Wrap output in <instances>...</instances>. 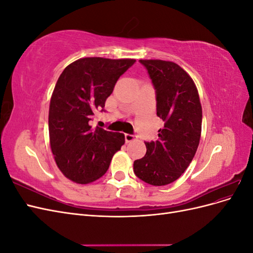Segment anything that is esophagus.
<instances>
[{
    "label": "esophagus",
    "instance_id": "1",
    "mask_svg": "<svg viewBox=\"0 0 253 253\" xmlns=\"http://www.w3.org/2000/svg\"><path fill=\"white\" fill-rule=\"evenodd\" d=\"M125 138H126V142H131L133 140L136 139V135H133V134H125Z\"/></svg>",
    "mask_w": 253,
    "mask_h": 253
}]
</instances>
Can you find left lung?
<instances>
[{"label":"left lung","instance_id":"1","mask_svg":"<svg viewBox=\"0 0 253 253\" xmlns=\"http://www.w3.org/2000/svg\"><path fill=\"white\" fill-rule=\"evenodd\" d=\"M156 93L157 116L165 126L158 140L144 142L147 153L134 162V173L152 186L178 179L192 162L202 133L203 111L189 74L171 61L139 60Z\"/></svg>","mask_w":253,"mask_h":253}]
</instances>
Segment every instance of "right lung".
<instances>
[{"label": "right lung", "instance_id": "1", "mask_svg": "<svg viewBox=\"0 0 253 253\" xmlns=\"http://www.w3.org/2000/svg\"><path fill=\"white\" fill-rule=\"evenodd\" d=\"M134 59L82 58L67 65L52 91L48 114L49 142L55 162L65 177L81 185L108 171L125 135L93 128L96 111H104L115 84Z\"/></svg>", "mask_w": 253, "mask_h": 253}]
</instances>
